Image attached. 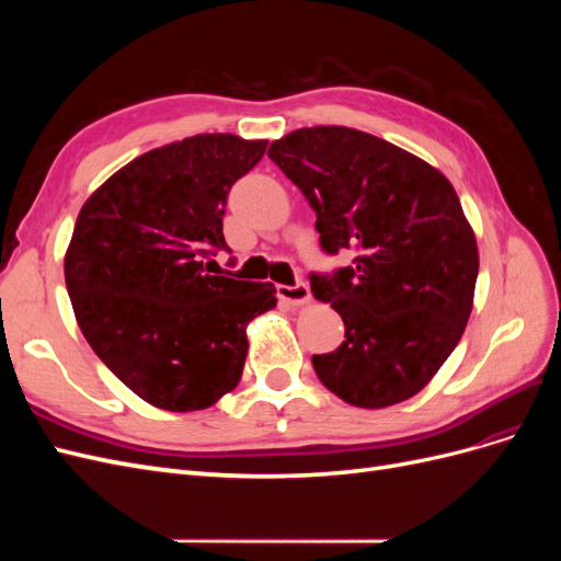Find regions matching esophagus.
Instances as JSON below:
<instances>
[{"label": "esophagus", "mask_w": 561, "mask_h": 561, "mask_svg": "<svg viewBox=\"0 0 561 561\" xmlns=\"http://www.w3.org/2000/svg\"><path fill=\"white\" fill-rule=\"evenodd\" d=\"M278 297L290 304V307H304V304L311 301V290L304 283L297 285H278Z\"/></svg>", "instance_id": "1"}]
</instances>
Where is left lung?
Returning <instances> with one entry per match:
<instances>
[{
  "label": "left lung",
  "instance_id": "obj_1",
  "mask_svg": "<svg viewBox=\"0 0 561 561\" xmlns=\"http://www.w3.org/2000/svg\"><path fill=\"white\" fill-rule=\"evenodd\" d=\"M268 159L316 210L328 254L353 266L311 274V293L342 316L346 339L313 355L318 379L365 410L410 400L461 339L480 254L451 182L375 135L346 126L287 133Z\"/></svg>",
  "mask_w": 561,
  "mask_h": 561
}]
</instances>
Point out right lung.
Here are the masks:
<instances>
[{
	"label": "right lung",
	"instance_id": "add662e5",
	"mask_svg": "<svg viewBox=\"0 0 561 561\" xmlns=\"http://www.w3.org/2000/svg\"><path fill=\"white\" fill-rule=\"evenodd\" d=\"M266 140L206 133L133 159L83 203L65 285L87 342L135 396L168 412L206 410L241 381L245 328L276 307L271 283L213 271L229 250L231 184Z\"/></svg>",
	"mask_w": 561,
	"mask_h": 561
}]
</instances>
